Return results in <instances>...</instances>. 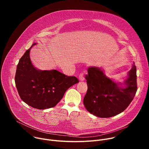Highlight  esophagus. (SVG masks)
<instances>
[{"instance_id":"34e87169","label":"esophagus","mask_w":149,"mask_h":149,"mask_svg":"<svg viewBox=\"0 0 149 149\" xmlns=\"http://www.w3.org/2000/svg\"><path fill=\"white\" fill-rule=\"evenodd\" d=\"M79 79L81 81H83L85 79V78H84L83 73H81V74H79Z\"/></svg>"}]
</instances>
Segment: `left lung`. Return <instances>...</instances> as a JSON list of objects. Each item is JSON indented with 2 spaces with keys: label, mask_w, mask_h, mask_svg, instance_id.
Wrapping results in <instances>:
<instances>
[{
  "label": "left lung",
  "mask_w": 149,
  "mask_h": 149,
  "mask_svg": "<svg viewBox=\"0 0 149 149\" xmlns=\"http://www.w3.org/2000/svg\"><path fill=\"white\" fill-rule=\"evenodd\" d=\"M124 83L105 75L101 68L91 67L86 79L88 86L84 104L91 114L109 118L124 111L133 100L137 87L136 67L132 65Z\"/></svg>",
  "instance_id": "8db88e82"
}]
</instances>
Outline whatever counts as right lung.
Here are the masks:
<instances>
[{"mask_svg":"<svg viewBox=\"0 0 149 149\" xmlns=\"http://www.w3.org/2000/svg\"><path fill=\"white\" fill-rule=\"evenodd\" d=\"M33 43L19 61L15 78L19 95L23 101L39 110L52 108L78 79L56 70H39L31 62L29 54Z\"/></svg>","mask_w":149,"mask_h":149,"instance_id":"add662e5","label":"right lung"}]
</instances>
